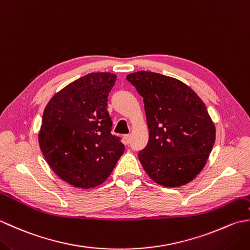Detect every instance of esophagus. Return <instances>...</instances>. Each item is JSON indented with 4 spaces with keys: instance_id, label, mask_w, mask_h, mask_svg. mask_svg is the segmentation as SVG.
Here are the masks:
<instances>
[{
    "instance_id": "obj_1",
    "label": "esophagus",
    "mask_w": 250,
    "mask_h": 250,
    "mask_svg": "<svg viewBox=\"0 0 250 250\" xmlns=\"http://www.w3.org/2000/svg\"><path fill=\"white\" fill-rule=\"evenodd\" d=\"M124 142H125V144H130V142H131V135L130 134H125V135H124Z\"/></svg>"
}]
</instances>
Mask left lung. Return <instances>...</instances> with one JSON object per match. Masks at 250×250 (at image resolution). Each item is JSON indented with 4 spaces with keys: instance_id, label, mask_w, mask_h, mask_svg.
Returning <instances> with one entry per match:
<instances>
[{
    "instance_id": "left-lung-1",
    "label": "left lung",
    "mask_w": 250,
    "mask_h": 250,
    "mask_svg": "<svg viewBox=\"0 0 250 250\" xmlns=\"http://www.w3.org/2000/svg\"><path fill=\"white\" fill-rule=\"evenodd\" d=\"M126 79L143 97L149 140L139 159L153 182L180 187L196 177L213 149L216 130L199 95L176 78L140 71Z\"/></svg>"
}]
</instances>
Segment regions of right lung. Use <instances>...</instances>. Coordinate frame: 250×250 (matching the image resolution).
<instances>
[{"label": "right lung", "mask_w": 250, "mask_h": 250, "mask_svg": "<svg viewBox=\"0 0 250 250\" xmlns=\"http://www.w3.org/2000/svg\"><path fill=\"white\" fill-rule=\"evenodd\" d=\"M117 76L90 73L56 93L46 105L39 133L41 150L58 176L74 187L103 184L125 152L111 134L107 100Z\"/></svg>", "instance_id": "add662e5"}]
</instances>
